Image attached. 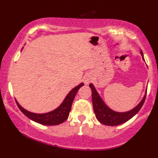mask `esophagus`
Masks as SVG:
<instances>
[{
	"label": "esophagus",
	"instance_id": "esophagus-1",
	"mask_svg": "<svg viewBox=\"0 0 158 158\" xmlns=\"http://www.w3.org/2000/svg\"><path fill=\"white\" fill-rule=\"evenodd\" d=\"M92 80V75L90 74H87L84 76V79H83V82L85 84H89L91 81Z\"/></svg>",
	"mask_w": 158,
	"mask_h": 158
}]
</instances>
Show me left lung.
<instances>
[{
	"instance_id": "left-lung-1",
	"label": "left lung",
	"mask_w": 158,
	"mask_h": 158,
	"mask_svg": "<svg viewBox=\"0 0 158 158\" xmlns=\"http://www.w3.org/2000/svg\"><path fill=\"white\" fill-rule=\"evenodd\" d=\"M141 54L142 56L143 60H144L142 51H141ZM89 87L92 90V105H93V109L95 117L100 123L105 125H109V126H115V125H122V124L125 123L129 119L131 118L132 117H134L144 105V101H145L146 94H147V89H146L145 94H144L141 101L134 109L130 110V111H125V112H118V111H115L111 109L109 106H106V104L104 102L102 98H101L99 94L96 91L93 84H89Z\"/></svg>"
}]
</instances>
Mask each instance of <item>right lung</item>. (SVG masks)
<instances>
[{"mask_svg":"<svg viewBox=\"0 0 158 158\" xmlns=\"http://www.w3.org/2000/svg\"><path fill=\"white\" fill-rule=\"evenodd\" d=\"M84 84L80 83L73 88L71 91L67 94L66 98L63 101V102L60 104L59 107L56 109L52 110V111H49L47 113H42V114H36V113L31 112V111H27L23 109L21 106L18 103V102L16 100L17 106L20 109V111L25 114L27 118L31 119L33 122L36 123L41 124L44 125H57L64 122L69 117V114L71 110L72 104L74 100L75 96L77 93L78 90L82 87Z\"/></svg>","mask_w":158,"mask_h":158,"instance_id":"right-lung-1","label":"right lung"}]
</instances>
